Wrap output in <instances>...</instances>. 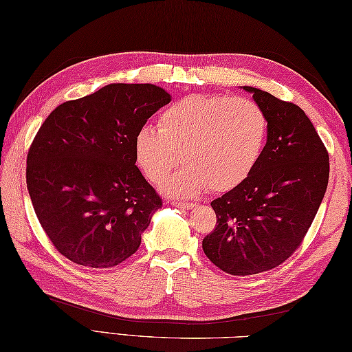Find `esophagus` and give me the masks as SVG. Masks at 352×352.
Wrapping results in <instances>:
<instances>
[{
    "label": "esophagus",
    "mask_w": 352,
    "mask_h": 352,
    "mask_svg": "<svg viewBox=\"0 0 352 352\" xmlns=\"http://www.w3.org/2000/svg\"><path fill=\"white\" fill-rule=\"evenodd\" d=\"M174 204L175 207H180V208H186V210H190L192 207H195V204L193 203H186V201H174Z\"/></svg>",
    "instance_id": "1"
}]
</instances>
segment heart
I'll return each mask as SVG.
<instances>
[{"label":"heart","instance_id":"b5f03b06","mask_svg":"<svg viewBox=\"0 0 352 352\" xmlns=\"http://www.w3.org/2000/svg\"><path fill=\"white\" fill-rule=\"evenodd\" d=\"M267 118L257 102L227 95H190L142 126L134 159L149 182L160 183L182 160L184 166L162 186L170 197H193L210 188L228 192L258 164L267 139Z\"/></svg>","mask_w":352,"mask_h":352}]
</instances>
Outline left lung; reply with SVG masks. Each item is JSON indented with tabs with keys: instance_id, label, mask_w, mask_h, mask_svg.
I'll list each match as a JSON object with an SVG mask.
<instances>
[{
	"instance_id": "obj_1",
	"label": "left lung",
	"mask_w": 352,
	"mask_h": 352,
	"mask_svg": "<svg viewBox=\"0 0 352 352\" xmlns=\"http://www.w3.org/2000/svg\"><path fill=\"white\" fill-rule=\"evenodd\" d=\"M267 118L261 159L246 180L212 201L213 233L203 250L231 275H252L281 265L300 246L322 203L330 163L309 116L296 104L242 86Z\"/></svg>"
}]
</instances>
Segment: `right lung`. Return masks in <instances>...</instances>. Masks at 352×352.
I'll list each match as a JSON object with an SVG mask.
<instances>
[{
    "label": "right lung",
    "instance_id": "add662e5",
    "mask_svg": "<svg viewBox=\"0 0 352 352\" xmlns=\"http://www.w3.org/2000/svg\"><path fill=\"white\" fill-rule=\"evenodd\" d=\"M170 94L111 83L51 111L27 157V188L45 233L66 258L113 267L139 250L162 199L136 166L133 142Z\"/></svg>",
    "mask_w": 352,
    "mask_h": 352
}]
</instances>
